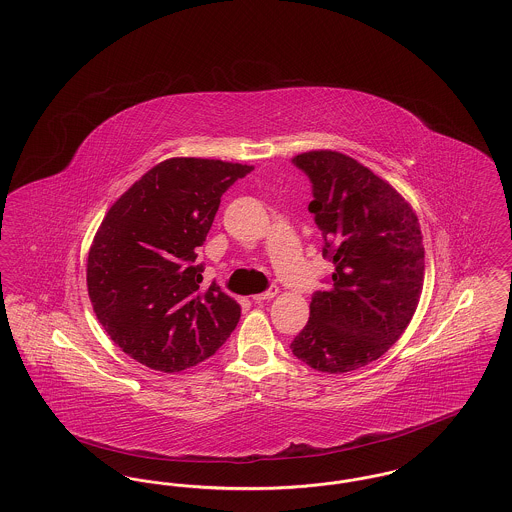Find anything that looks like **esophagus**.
<instances>
[{
  "mask_svg": "<svg viewBox=\"0 0 512 512\" xmlns=\"http://www.w3.org/2000/svg\"><path fill=\"white\" fill-rule=\"evenodd\" d=\"M276 293H278V288H276V286H270L267 292L257 293V295H253V301H255V303H263V301H268V299H272V297H274Z\"/></svg>",
  "mask_w": 512,
  "mask_h": 512,
  "instance_id": "esophagus-1",
  "label": "esophagus"
}]
</instances>
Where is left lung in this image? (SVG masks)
<instances>
[{"instance_id": "1", "label": "left lung", "mask_w": 512, "mask_h": 512, "mask_svg": "<svg viewBox=\"0 0 512 512\" xmlns=\"http://www.w3.org/2000/svg\"><path fill=\"white\" fill-rule=\"evenodd\" d=\"M292 163L311 180L309 211L334 272L290 347L315 370L351 372L382 357L413 318L424 284L420 224L386 180L343 153L309 151Z\"/></svg>"}]
</instances>
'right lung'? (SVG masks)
<instances>
[{
	"label": "right lung",
	"mask_w": 512,
	"mask_h": 512,
	"mask_svg": "<svg viewBox=\"0 0 512 512\" xmlns=\"http://www.w3.org/2000/svg\"><path fill=\"white\" fill-rule=\"evenodd\" d=\"M253 167L174 157L147 171L113 203L88 253L96 317L126 355L180 372L219 351L242 307L195 265L220 197Z\"/></svg>",
	"instance_id": "1"
}]
</instances>
